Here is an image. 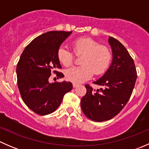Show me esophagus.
Here are the masks:
<instances>
[{
  "mask_svg": "<svg viewBox=\"0 0 149 149\" xmlns=\"http://www.w3.org/2000/svg\"><path fill=\"white\" fill-rule=\"evenodd\" d=\"M73 88H76V87L79 86V84H75V83H73Z\"/></svg>",
  "mask_w": 149,
  "mask_h": 149,
  "instance_id": "obj_1",
  "label": "esophagus"
}]
</instances>
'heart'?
<instances>
[{
	"label": "heart",
	"instance_id": "1",
	"mask_svg": "<svg viewBox=\"0 0 149 149\" xmlns=\"http://www.w3.org/2000/svg\"><path fill=\"white\" fill-rule=\"evenodd\" d=\"M73 52L78 56L83 55L81 59L82 65L73 67L65 70L67 80L73 83L80 84L88 80L93 73L100 75L109 67L111 53L107 47L100 45L90 38H81L73 43ZM57 56L65 67L73 64L74 55L71 51L63 46L58 48Z\"/></svg>",
	"mask_w": 149,
	"mask_h": 149
}]
</instances>
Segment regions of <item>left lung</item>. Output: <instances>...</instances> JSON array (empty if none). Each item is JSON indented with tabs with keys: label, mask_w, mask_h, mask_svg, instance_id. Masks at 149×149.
Returning <instances> with one entry per match:
<instances>
[{
	"label": "left lung",
	"mask_w": 149,
	"mask_h": 149,
	"mask_svg": "<svg viewBox=\"0 0 149 149\" xmlns=\"http://www.w3.org/2000/svg\"><path fill=\"white\" fill-rule=\"evenodd\" d=\"M112 61L106 73L94 82L103 88L94 90L85 85L86 94L81 100L84 115L95 122L112 119L123 109L134 88L137 72L133 59L116 39L109 37Z\"/></svg>",
	"instance_id": "1"
}]
</instances>
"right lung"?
Here are the masks:
<instances>
[{"mask_svg": "<svg viewBox=\"0 0 149 149\" xmlns=\"http://www.w3.org/2000/svg\"><path fill=\"white\" fill-rule=\"evenodd\" d=\"M72 31H51L32 40L24 49L16 67L17 83L24 102L40 115L53 112L64 95L73 88L70 82L50 84L53 72L58 79L64 76L57 69L61 65L57 56L58 48Z\"/></svg>", "mask_w": 149, "mask_h": 149, "instance_id": "right-lung-1", "label": "right lung"}]
</instances>
